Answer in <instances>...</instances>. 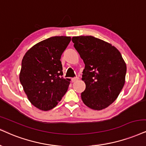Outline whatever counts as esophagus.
<instances>
[{
	"label": "esophagus",
	"mask_w": 146,
	"mask_h": 146,
	"mask_svg": "<svg viewBox=\"0 0 146 146\" xmlns=\"http://www.w3.org/2000/svg\"><path fill=\"white\" fill-rule=\"evenodd\" d=\"M79 79V78L78 77H74V78H72V82H75V81H76V80H78Z\"/></svg>",
	"instance_id": "1"
}]
</instances>
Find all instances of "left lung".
Instances as JSON below:
<instances>
[{"label": "left lung", "instance_id": "left-lung-1", "mask_svg": "<svg viewBox=\"0 0 146 146\" xmlns=\"http://www.w3.org/2000/svg\"><path fill=\"white\" fill-rule=\"evenodd\" d=\"M74 46L85 64L82 80L83 103L101 110L113 103L125 82L127 66L121 54L108 42L92 36L72 37Z\"/></svg>", "mask_w": 146, "mask_h": 146}]
</instances>
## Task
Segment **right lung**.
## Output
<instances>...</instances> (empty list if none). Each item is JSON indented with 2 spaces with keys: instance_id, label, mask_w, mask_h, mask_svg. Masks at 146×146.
Returning a JSON list of instances; mask_svg holds the SVG:
<instances>
[{
  "instance_id": "1",
  "label": "right lung",
  "mask_w": 146,
  "mask_h": 146,
  "mask_svg": "<svg viewBox=\"0 0 146 146\" xmlns=\"http://www.w3.org/2000/svg\"><path fill=\"white\" fill-rule=\"evenodd\" d=\"M70 40V36L48 38L23 57L19 80L31 104L41 110L55 107L69 87L70 80L62 76L60 59Z\"/></svg>"
}]
</instances>
